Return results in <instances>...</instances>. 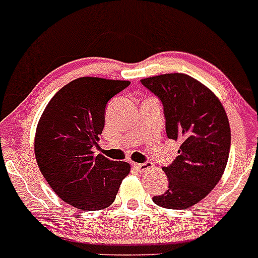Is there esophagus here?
I'll list each match as a JSON object with an SVG mask.
<instances>
[{"label": "esophagus", "mask_w": 258, "mask_h": 258, "mask_svg": "<svg viewBox=\"0 0 258 258\" xmlns=\"http://www.w3.org/2000/svg\"><path fill=\"white\" fill-rule=\"evenodd\" d=\"M136 166V169H138L140 172H147L152 168V164L151 163H142V164H134Z\"/></svg>", "instance_id": "esophagus-1"}]
</instances>
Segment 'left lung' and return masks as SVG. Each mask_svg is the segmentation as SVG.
<instances>
[{
	"label": "left lung",
	"mask_w": 258,
	"mask_h": 258,
	"mask_svg": "<svg viewBox=\"0 0 258 258\" xmlns=\"http://www.w3.org/2000/svg\"><path fill=\"white\" fill-rule=\"evenodd\" d=\"M141 83L163 103L168 138L181 143L178 156L163 168L168 190L152 200L163 208H190L213 190L226 168L231 133L225 108L188 75H159Z\"/></svg>",
	"instance_id": "1"
}]
</instances>
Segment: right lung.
<instances>
[{"instance_id": "obj_1", "label": "right lung", "mask_w": 258, "mask_h": 258, "mask_svg": "<svg viewBox=\"0 0 258 258\" xmlns=\"http://www.w3.org/2000/svg\"><path fill=\"white\" fill-rule=\"evenodd\" d=\"M129 81L80 77L47 103L36 129L35 155L52 191L70 206L99 211L113 203L131 165L94 155L107 102Z\"/></svg>"}]
</instances>
